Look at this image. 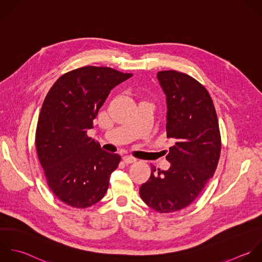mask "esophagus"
<instances>
[{"label": "esophagus", "instance_id": "34e87169", "mask_svg": "<svg viewBox=\"0 0 262 262\" xmlns=\"http://www.w3.org/2000/svg\"><path fill=\"white\" fill-rule=\"evenodd\" d=\"M123 161L125 162V163H133V162H136L137 161V159L135 158V157H133V156H128V155H125V156H123Z\"/></svg>", "mask_w": 262, "mask_h": 262}]
</instances>
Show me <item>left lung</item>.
<instances>
[{
	"instance_id": "left-lung-1",
	"label": "left lung",
	"mask_w": 262,
	"mask_h": 262,
	"mask_svg": "<svg viewBox=\"0 0 262 262\" xmlns=\"http://www.w3.org/2000/svg\"><path fill=\"white\" fill-rule=\"evenodd\" d=\"M157 79L166 97L167 138L173 139L167 170L152 166L140 196L152 209L168 213L189 206L213 177L221 155L216 111L207 90L190 75L159 71Z\"/></svg>"
}]
</instances>
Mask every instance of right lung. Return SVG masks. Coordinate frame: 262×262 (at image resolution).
Returning a JSON list of instances; mask_svg holds the SVG:
<instances>
[{
    "instance_id": "obj_1",
    "label": "right lung",
    "mask_w": 262,
    "mask_h": 262,
    "mask_svg": "<svg viewBox=\"0 0 262 262\" xmlns=\"http://www.w3.org/2000/svg\"><path fill=\"white\" fill-rule=\"evenodd\" d=\"M132 76L109 67L85 66L62 75L47 94L35 147L50 189L65 204L85 208L106 194L121 158L102 150L86 133L111 90Z\"/></svg>"
}]
</instances>
